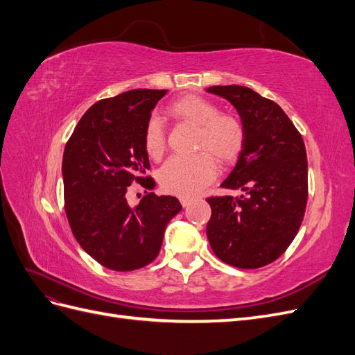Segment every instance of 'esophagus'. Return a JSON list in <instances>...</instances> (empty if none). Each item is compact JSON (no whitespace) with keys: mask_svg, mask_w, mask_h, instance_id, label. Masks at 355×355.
Here are the masks:
<instances>
[{"mask_svg":"<svg viewBox=\"0 0 355 355\" xmlns=\"http://www.w3.org/2000/svg\"><path fill=\"white\" fill-rule=\"evenodd\" d=\"M191 202H192V200H191V198H185V197H182V198H180V204H182V206H184V207H188Z\"/></svg>","mask_w":355,"mask_h":355,"instance_id":"34e87169","label":"esophagus"}]
</instances>
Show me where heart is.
Here are the masks:
<instances>
[{"instance_id":"heart-1","label":"heart","mask_w":355,"mask_h":355,"mask_svg":"<svg viewBox=\"0 0 355 355\" xmlns=\"http://www.w3.org/2000/svg\"><path fill=\"white\" fill-rule=\"evenodd\" d=\"M170 111L182 120L200 125L197 148L209 149L222 161L232 159L244 142V127L237 116L219 112L211 101L198 94H188L170 105ZM146 153L159 158L166 149L164 123L157 114L148 118L144 133ZM218 173L216 163L209 153L175 155L159 170V184L170 194L194 197L206 188Z\"/></svg>"}]
</instances>
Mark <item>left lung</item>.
I'll return each mask as SVG.
<instances>
[{"label": "left lung", "mask_w": 355, "mask_h": 355, "mask_svg": "<svg viewBox=\"0 0 355 355\" xmlns=\"http://www.w3.org/2000/svg\"><path fill=\"white\" fill-rule=\"evenodd\" d=\"M209 93L237 110L244 142L222 188L240 197H210L207 239L219 259L254 270L278 259L302 223L308 198L305 144L275 102L243 85H213Z\"/></svg>", "instance_id": "obj_1"}]
</instances>
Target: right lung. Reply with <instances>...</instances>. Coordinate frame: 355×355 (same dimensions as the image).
<instances>
[{
	"instance_id": "right-lung-1",
	"label": "right lung",
	"mask_w": 355,
	"mask_h": 355,
	"mask_svg": "<svg viewBox=\"0 0 355 355\" xmlns=\"http://www.w3.org/2000/svg\"><path fill=\"white\" fill-rule=\"evenodd\" d=\"M167 90L136 89L96 102L69 137L62 161L65 211L75 240L114 271H133L159 253L167 223L182 210L171 196L127 201L136 180L153 189L144 133Z\"/></svg>"
}]
</instances>
